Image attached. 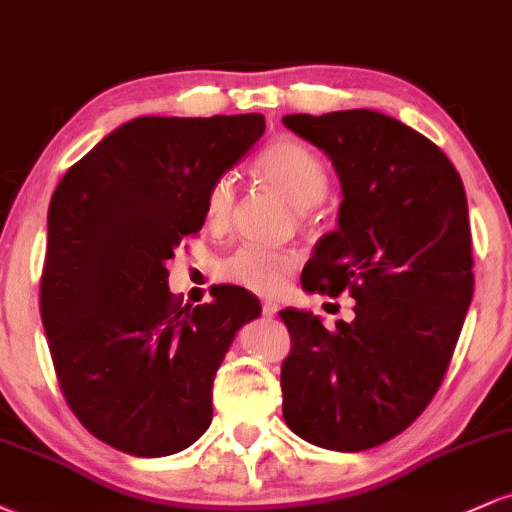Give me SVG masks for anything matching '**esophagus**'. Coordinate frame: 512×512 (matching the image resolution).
<instances>
[{"instance_id":"obj_1","label":"esophagus","mask_w":512,"mask_h":512,"mask_svg":"<svg viewBox=\"0 0 512 512\" xmlns=\"http://www.w3.org/2000/svg\"><path fill=\"white\" fill-rule=\"evenodd\" d=\"M276 313H279V305L272 303V301H264L262 303V315L264 317H274Z\"/></svg>"}]
</instances>
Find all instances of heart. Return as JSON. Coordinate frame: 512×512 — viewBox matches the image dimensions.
I'll return each instance as SVG.
<instances>
[{"mask_svg":"<svg viewBox=\"0 0 512 512\" xmlns=\"http://www.w3.org/2000/svg\"><path fill=\"white\" fill-rule=\"evenodd\" d=\"M257 175L272 190L279 192L293 209L305 211L320 204L330 187L325 163L308 146L296 139L272 142L255 161ZM236 207V185L233 178L221 175L209 185L204 195V211L214 226H226ZM301 264V255L293 250H238L221 262L219 276L226 284L257 293V296H276L289 286L291 274Z\"/></svg>","mask_w":512,"mask_h":512,"instance_id":"b5f03b06","label":"heart"}]
</instances>
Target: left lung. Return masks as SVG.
Instances as JSON below:
<instances>
[{
	"label": "left lung",
	"instance_id": "obj_1",
	"mask_svg": "<svg viewBox=\"0 0 512 512\" xmlns=\"http://www.w3.org/2000/svg\"><path fill=\"white\" fill-rule=\"evenodd\" d=\"M342 185L337 231L315 245L301 284L356 298L330 332L286 308L284 421L317 448L358 452L395 438L438 392L472 303V233L460 173L431 139L375 110L286 115Z\"/></svg>",
	"mask_w": 512,
	"mask_h": 512
}]
</instances>
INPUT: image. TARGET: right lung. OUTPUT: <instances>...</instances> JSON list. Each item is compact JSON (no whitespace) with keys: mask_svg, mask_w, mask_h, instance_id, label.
Segmentation results:
<instances>
[{"mask_svg":"<svg viewBox=\"0 0 512 512\" xmlns=\"http://www.w3.org/2000/svg\"><path fill=\"white\" fill-rule=\"evenodd\" d=\"M264 117H137L64 173L48 209L40 315L64 399L103 443L137 457L190 448L211 385L262 305L240 286L180 305L168 260L204 226V195L262 137Z\"/></svg>","mask_w":512,"mask_h":512,"instance_id":"1","label":"right lung"}]
</instances>
